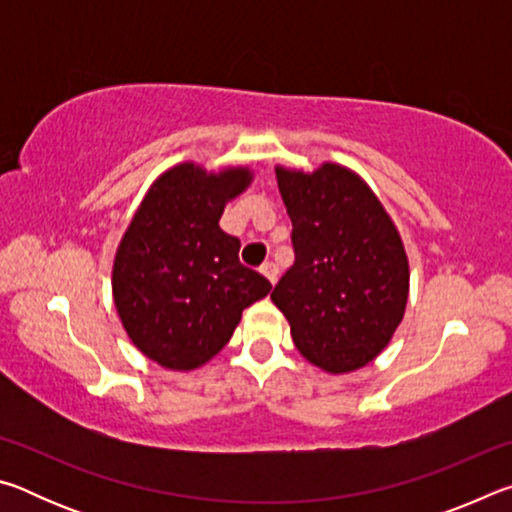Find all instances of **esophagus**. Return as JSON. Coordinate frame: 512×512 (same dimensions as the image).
<instances>
[{"mask_svg": "<svg viewBox=\"0 0 512 512\" xmlns=\"http://www.w3.org/2000/svg\"><path fill=\"white\" fill-rule=\"evenodd\" d=\"M259 271L264 273V277H266L268 282L275 284V280H277V266H275L273 262H264V264H262V268H259Z\"/></svg>", "mask_w": 512, "mask_h": 512, "instance_id": "1", "label": "esophagus"}]
</instances>
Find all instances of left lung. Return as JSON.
Masks as SVG:
<instances>
[{"instance_id":"obj_1","label":"left lung","mask_w":512,"mask_h":512,"mask_svg":"<svg viewBox=\"0 0 512 512\" xmlns=\"http://www.w3.org/2000/svg\"><path fill=\"white\" fill-rule=\"evenodd\" d=\"M296 262L271 293L302 357L332 375L370 363L404 318L409 259L379 198L357 173L277 167Z\"/></svg>"}]
</instances>
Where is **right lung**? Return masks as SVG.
Masks as SVG:
<instances>
[{
    "label": "right lung",
    "mask_w": 512,
    "mask_h": 512,
    "mask_svg": "<svg viewBox=\"0 0 512 512\" xmlns=\"http://www.w3.org/2000/svg\"><path fill=\"white\" fill-rule=\"evenodd\" d=\"M253 180L244 167L207 173L183 162L155 180L112 266V296L128 339L151 361L194 370L223 350L241 311L271 282L239 262L219 228L225 203Z\"/></svg>",
    "instance_id": "add662e5"
}]
</instances>
